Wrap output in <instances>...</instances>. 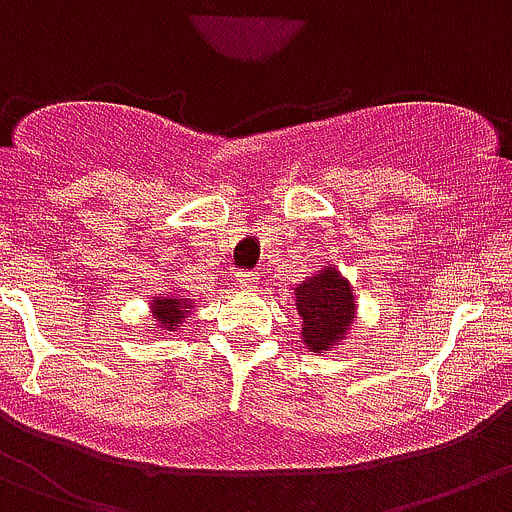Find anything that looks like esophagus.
Returning <instances> with one entry per match:
<instances>
[{"instance_id": "34e87169", "label": "esophagus", "mask_w": 512, "mask_h": 512, "mask_svg": "<svg viewBox=\"0 0 512 512\" xmlns=\"http://www.w3.org/2000/svg\"><path fill=\"white\" fill-rule=\"evenodd\" d=\"M236 281L241 289L251 291L256 289V284H259V276H256V271H236Z\"/></svg>"}]
</instances>
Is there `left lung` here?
<instances>
[{"instance_id": "obj_1", "label": "left lung", "mask_w": 512, "mask_h": 512, "mask_svg": "<svg viewBox=\"0 0 512 512\" xmlns=\"http://www.w3.org/2000/svg\"><path fill=\"white\" fill-rule=\"evenodd\" d=\"M296 311L301 316V342L311 352H329L354 324V289L337 269L326 266L294 289Z\"/></svg>"}]
</instances>
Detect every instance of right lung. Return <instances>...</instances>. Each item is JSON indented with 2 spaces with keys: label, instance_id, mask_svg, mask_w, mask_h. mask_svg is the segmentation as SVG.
Returning <instances> with one entry per match:
<instances>
[{
  "label": "right lung",
  "instance_id": "add662e5",
  "mask_svg": "<svg viewBox=\"0 0 512 512\" xmlns=\"http://www.w3.org/2000/svg\"><path fill=\"white\" fill-rule=\"evenodd\" d=\"M188 311H191V299H180V296L173 294L153 296L155 326H150V332H175L180 321H186Z\"/></svg>",
  "mask_w": 512,
  "mask_h": 512
}]
</instances>
